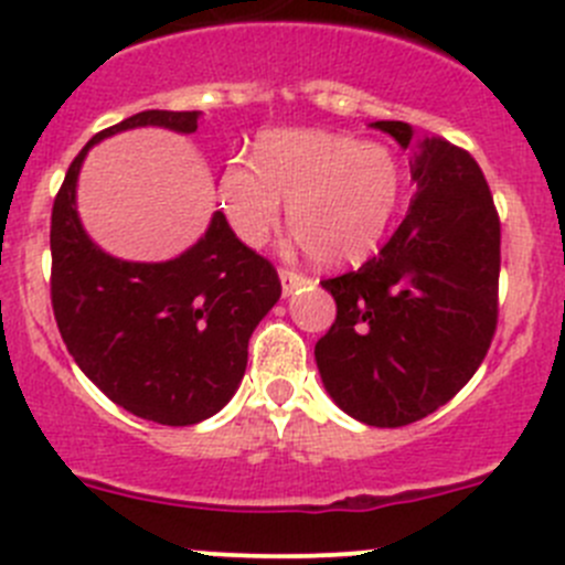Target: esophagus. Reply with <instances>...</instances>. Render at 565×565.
Wrapping results in <instances>:
<instances>
[{"mask_svg": "<svg viewBox=\"0 0 565 565\" xmlns=\"http://www.w3.org/2000/svg\"><path fill=\"white\" fill-rule=\"evenodd\" d=\"M278 278H281V289H284V295L295 292V289L303 287V284H309V281H311V278H306L303 273H295V270H281V273H278Z\"/></svg>", "mask_w": 565, "mask_h": 565, "instance_id": "1", "label": "esophagus"}]
</instances>
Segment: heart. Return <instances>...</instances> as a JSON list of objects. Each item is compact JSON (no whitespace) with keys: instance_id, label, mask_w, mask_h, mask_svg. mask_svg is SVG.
I'll return each mask as SVG.
<instances>
[{"instance_id":"b5f03b06","label":"heart","mask_w":565,"mask_h":565,"mask_svg":"<svg viewBox=\"0 0 565 565\" xmlns=\"http://www.w3.org/2000/svg\"><path fill=\"white\" fill-rule=\"evenodd\" d=\"M218 199L246 246H265L289 202V230L311 259L344 267L366 259L388 232L402 199V167L385 145L328 130H273L254 163L221 169Z\"/></svg>"}]
</instances>
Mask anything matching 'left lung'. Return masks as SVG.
<instances>
[{
  "label": "left lung",
  "mask_w": 565,
  "mask_h": 565,
  "mask_svg": "<svg viewBox=\"0 0 565 565\" xmlns=\"http://www.w3.org/2000/svg\"><path fill=\"white\" fill-rule=\"evenodd\" d=\"M372 128L409 150L415 196L377 256L322 281L335 322L315 358L347 415L393 429L435 413L481 366L498 328L500 218L470 152L396 119Z\"/></svg>",
  "instance_id": "8db88e82"
}]
</instances>
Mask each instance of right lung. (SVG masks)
I'll return each mask as SVG.
<instances>
[{"mask_svg":"<svg viewBox=\"0 0 565 565\" xmlns=\"http://www.w3.org/2000/svg\"><path fill=\"white\" fill-rule=\"evenodd\" d=\"M202 111H139L87 141L51 210V306L73 361L128 413L193 426L241 385L248 339L281 298L278 273L215 210L207 232L167 262L106 254L84 232L76 182L87 150L119 130L193 134Z\"/></svg>","mask_w":565,"mask_h":565,"instance_id":"1","label":"right lung"}]
</instances>
